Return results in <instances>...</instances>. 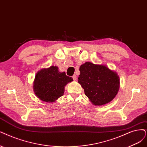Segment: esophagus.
I'll return each mask as SVG.
<instances>
[{"label": "esophagus", "mask_w": 147, "mask_h": 147, "mask_svg": "<svg viewBox=\"0 0 147 147\" xmlns=\"http://www.w3.org/2000/svg\"><path fill=\"white\" fill-rule=\"evenodd\" d=\"M72 78H73V80H76V79H77V76H76V75H75V74H74L73 76H72Z\"/></svg>", "instance_id": "obj_1"}]
</instances>
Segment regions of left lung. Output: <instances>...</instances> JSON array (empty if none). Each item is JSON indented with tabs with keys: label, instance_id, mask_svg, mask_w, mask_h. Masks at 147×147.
Returning a JSON list of instances; mask_svg holds the SVG:
<instances>
[{
	"label": "left lung",
	"instance_id": "obj_1",
	"mask_svg": "<svg viewBox=\"0 0 147 147\" xmlns=\"http://www.w3.org/2000/svg\"><path fill=\"white\" fill-rule=\"evenodd\" d=\"M78 82L92 104L101 106L111 102L118 93L117 74L103 65L85 62L79 68Z\"/></svg>",
	"mask_w": 147,
	"mask_h": 147
}]
</instances>
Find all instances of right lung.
I'll use <instances>...</instances> for the list:
<instances>
[{
  "mask_svg": "<svg viewBox=\"0 0 147 147\" xmlns=\"http://www.w3.org/2000/svg\"><path fill=\"white\" fill-rule=\"evenodd\" d=\"M73 81L65 72L59 71L58 67L51 66L39 71L36 75L33 90L36 96L46 102H54L63 95L65 86Z\"/></svg>",
  "mask_w": 147,
  "mask_h": 147,
  "instance_id": "right-lung-1",
  "label": "right lung"
}]
</instances>
